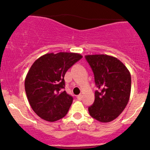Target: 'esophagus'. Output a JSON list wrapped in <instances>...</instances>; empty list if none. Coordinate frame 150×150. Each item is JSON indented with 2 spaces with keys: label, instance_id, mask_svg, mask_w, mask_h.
<instances>
[{
  "label": "esophagus",
  "instance_id": "esophagus-1",
  "mask_svg": "<svg viewBox=\"0 0 150 150\" xmlns=\"http://www.w3.org/2000/svg\"><path fill=\"white\" fill-rule=\"evenodd\" d=\"M77 99H78V100H81V99H82V96H81V95H78V96H77Z\"/></svg>",
  "mask_w": 150,
  "mask_h": 150
}]
</instances>
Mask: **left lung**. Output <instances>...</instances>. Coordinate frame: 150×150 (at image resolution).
<instances>
[{"mask_svg":"<svg viewBox=\"0 0 150 150\" xmlns=\"http://www.w3.org/2000/svg\"><path fill=\"white\" fill-rule=\"evenodd\" d=\"M99 90L95 100L88 107L90 115L102 122L112 121L122 113L129 101L131 74L123 63L106 54L86 55Z\"/></svg>","mask_w":150,"mask_h":150,"instance_id":"1","label":"left lung"}]
</instances>
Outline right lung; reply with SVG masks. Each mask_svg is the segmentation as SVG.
<instances>
[{"instance_id": "1", "label": "right lung", "mask_w": 150, "mask_h": 150, "mask_svg": "<svg viewBox=\"0 0 150 150\" xmlns=\"http://www.w3.org/2000/svg\"><path fill=\"white\" fill-rule=\"evenodd\" d=\"M82 57L75 53H50L35 60L29 69L25 92L32 109L42 119L54 122L67 115L73 98L63 91L64 75Z\"/></svg>"}]
</instances>
